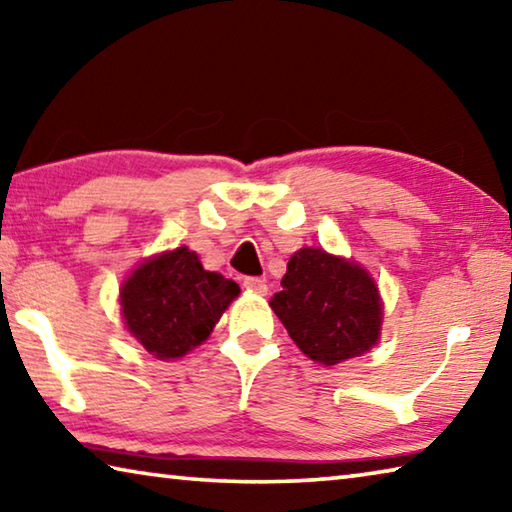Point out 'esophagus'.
I'll list each match as a JSON object with an SVG mask.
<instances>
[{"instance_id":"esophagus-1","label":"esophagus","mask_w":512,"mask_h":512,"mask_svg":"<svg viewBox=\"0 0 512 512\" xmlns=\"http://www.w3.org/2000/svg\"><path fill=\"white\" fill-rule=\"evenodd\" d=\"M244 289L255 291V293H259V296H264V293L268 291V284H266V280H262V277H246Z\"/></svg>"}]
</instances>
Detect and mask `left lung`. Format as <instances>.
Listing matches in <instances>:
<instances>
[{
	"instance_id": "left-lung-1",
	"label": "left lung",
	"mask_w": 512,
	"mask_h": 512,
	"mask_svg": "<svg viewBox=\"0 0 512 512\" xmlns=\"http://www.w3.org/2000/svg\"><path fill=\"white\" fill-rule=\"evenodd\" d=\"M271 309L298 348L323 366L368 352L384 318L377 284L366 268L323 248H300L289 259Z\"/></svg>"
}]
</instances>
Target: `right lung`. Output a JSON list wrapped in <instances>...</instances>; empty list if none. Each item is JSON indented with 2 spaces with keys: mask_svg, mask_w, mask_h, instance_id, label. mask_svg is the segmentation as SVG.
<instances>
[{
  "mask_svg": "<svg viewBox=\"0 0 512 512\" xmlns=\"http://www.w3.org/2000/svg\"><path fill=\"white\" fill-rule=\"evenodd\" d=\"M237 296V282L205 271L194 250L180 246L137 266L121 284L119 302L128 332L167 361L201 345Z\"/></svg>",
  "mask_w": 512,
  "mask_h": 512,
  "instance_id": "right-lung-1",
  "label": "right lung"
}]
</instances>
